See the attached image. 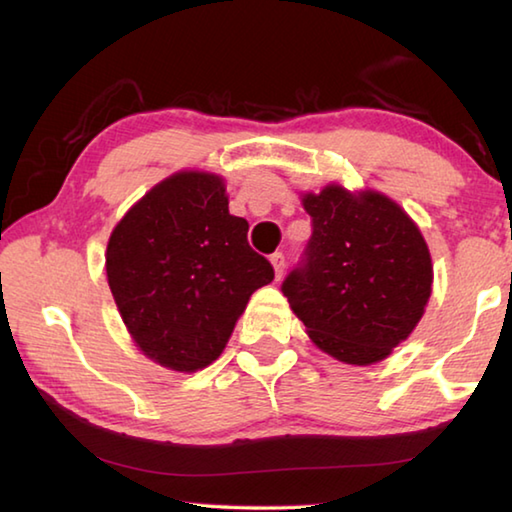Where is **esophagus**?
Here are the masks:
<instances>
[{
    "label": "esophagus",
    "instance_id": "esophagus-1",
    "mask_svg": "<svg viewBox=\"0 0 512 512\" xmlns=\"http://www.w3.org/2000/svg\"><path fill=\"white\" fill-rule=\"evenodd\" d=\"M271 264H273V268H275V275L282 277V275H284V268H286L284 255H282V253H273V255H271Z\"/></svg>",
    "mask_w": 512,
    "mask_h": 512
}]
</instances>
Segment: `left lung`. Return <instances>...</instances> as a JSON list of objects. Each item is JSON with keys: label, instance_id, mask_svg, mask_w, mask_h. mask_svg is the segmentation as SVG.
Listing matches in <instances>:
<instances>
[{"label": "left lung", "instance_id": "obj_1", "mask_svg": "<svg viewBox=\"0 0 512 512\" xmlns=\"http://www.w3.org/2000/svg\"><path fill=\"white\" fill-rule=\"evenodd\" d=\"M311 239L282 282L309 338L347 365L387 358L421 320L432 259L421 230L385 194L327 185L304 194Z\"/></svg>", "mask_w": 512, "mask_h": 512}]
</instances>
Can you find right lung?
<instances>
[{"instance_id": "obj_1", "label": "right lung", "mask_w": 512, "mask_h": 512, "mask_svg": "<svg viewBox=\"0 0 512 512\" xmlns=\"http://www.w3.org/2000/svg\"><path fill=\"white\" fill-rule=\"evenodd\" d=\"M248 221L228 212L217 174L176 172L118 221L107 280L127 331L147 358L174 371L217 360L271 262L248 246Z\"/></svg>"}]
</instances>
